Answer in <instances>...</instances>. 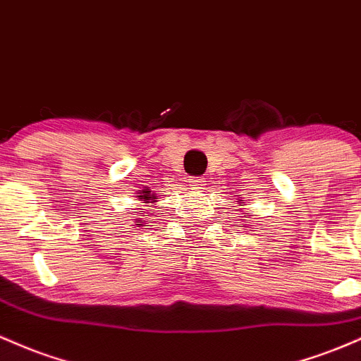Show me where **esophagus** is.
<instances>
[{
    "mask_svg": "<svg viewBox=\"0 0 361 361\" xmlns=\"http://www.w3.org/2000/svg\"><path fill=\"white\" fill-rule=\"evenodd\" d=\"M204 179L202 177H191L189 179V185H191L192 189H202V185H204Z\"/></svg>",
    "mask_w": 361,
    "mask_h": 361,
    "instance_id": "esophagus-1",
    "label": "esophagus"
}]
</instances>
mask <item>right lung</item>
Wrapping results in <instances>:
<instances>
[{
  "label": "right lung",
  "instance_id": "obj_1",
  "mask_svg": "<svg viewBox=\"0 0 361 361\" xmlns=\"http://www.w3.org/2000/svg\"><path fill=\"white\" fill-rule=\"evenodd\" d=\"M140 197L141 201H145V202H153V201H157L159 200V197L155 196V194H152V191H148V189H145L143 192H141V196H137ZM143 214V213H141ZM145 216H148V214H145ZM137 224H141V221H137Z\"/></svg>",
  "mask_w": 361,
  "mask_h": 361
}]
</instances>
